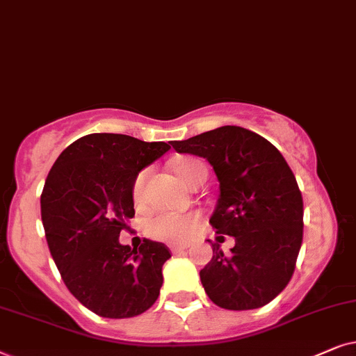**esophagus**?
Returning a JSON list of instances; mask_svg holds the SVG:
<instances>
[{
  "label": "esophagus",
  "instance_id": "1",
  "mask_svg": "<svg viewBox=\"0 0 356 356\" xmlns=\"http://www.w3.org/2000/svg\"><path fill=\"white\" fill-rule=\"evenodd\" d=\"M186 250H187L186 245H170V252L172 254H182L186 252Z\"/></svg>",
  "mask_w": 356,
  "mask_h": 356
}]
</instances>
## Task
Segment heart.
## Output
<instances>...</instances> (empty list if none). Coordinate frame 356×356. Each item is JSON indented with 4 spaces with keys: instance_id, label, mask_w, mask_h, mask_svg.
<instances>
[{
    "instance_id": "1",
    "label": "heart",
    "mask_w": 356,
    "mask_h": 356,
    "mask_svg": "<svg viewBox=\"0 0 356 356\" xmlns=\"http://www.w3.org/2000/svg\"><path fill=\"white\" fill-rule=\"evenodd\" d=\"M172 169L175 174L186 182L187 186H195L198 181L208 177V169L203 161L197 158H179L172 163ZM149 170L145 169L136 175L134 182V198L136 203L143 200L145 195V184L148 179ZM200 225L197 215H179V213H159L153 218H149L146 222V233L151 238L165 241V243L181 244L187 243L188 239L195 234Z\"/></svg>"
}]
</instances>
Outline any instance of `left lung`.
Masks as SVG:
<instances>
[{"instance_id": "left-lung-1", "label": "left lung", "mask_w": 356, "mask_h": 356, "mask_svg": "<svg viewBox=\"0 0 356 356\" xmlns=\"http://www.w3.org/2000/svg\"><path fill=\"white\" fill-rule=\"evenodd\" d=\"M170 145L213 165L220 197L210 222L216 234L236 241L231 255L211 244L213 257L200 270L208 298L231 311L265 306L291 280L302 243V197L290 165L270 141L243 127Z\"/></svg>"}]
</instances>
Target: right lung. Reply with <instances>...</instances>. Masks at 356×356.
<instances>
[{
  "mask_svg": "<svg viewBox=\"0 0 356 356\" xmlns=\"http://www.w3.org/2000/svg\"><path fill=\"white\" fill-rule=\"evenodd\" d=\"M169 149L164 141L91 134L47 175L40 211L50 254L71 295L97 316L134 317L158 300L169 249L149 239L131 249L118 236L135 216L136 175Z\"/></svg>",
  "mask_w": 356,
  "mask_h": 356,
  "instance_id": "add662e5",
  "label": "right lung"
}]
</instances>
